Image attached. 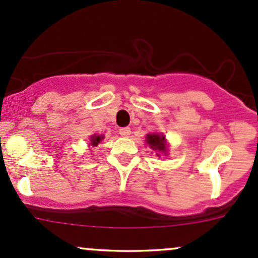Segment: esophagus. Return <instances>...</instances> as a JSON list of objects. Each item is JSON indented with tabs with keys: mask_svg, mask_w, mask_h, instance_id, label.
Segmentation results:
<instances>
[{
	"mask_svg": "<svg viewBox=\"0 0 258 258\" xmlns=\"http://www.w3.org/2000/svg\"><path fill=\"white\" fill-rule=\"evenodd\" d=\"M119 135H121L122 137H128L130 135H131V130L128 128V127H123V128H119Z\"/></svg>",
	"mask_w": 258,
	"mask_h": 258,
	"instance_id": "1",
	"label": "esophagus"
}]
</instances>
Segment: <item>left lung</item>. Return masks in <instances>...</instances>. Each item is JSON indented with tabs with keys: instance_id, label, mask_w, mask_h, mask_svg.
<instances>
[{
	"instance_id": "8db88e82",
	"label": "left lung",
	"mask_w": 258,
	"mask_h": 258,
	"mask_svg": "<svg viewBox=\"0 0 258 258\" xmlns=\"http://www.w3.org/2000/svg\"><path fill=\"white\" fill-rule=\"evenodd\" d=\"M146 141L151 146L152 150H157L160 152H166V146H165V137L160 136V135H147L146 137ZM160 156V155H157Z\"/></svg>"
}]
</instances>
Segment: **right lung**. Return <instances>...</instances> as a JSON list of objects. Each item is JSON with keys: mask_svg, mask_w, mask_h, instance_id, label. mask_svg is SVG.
Listing matches in <instances>:
<instances>
[{"mask_svg": "<svg viewBox=\"0 0 258 258\" xmlns=\"http://www.w3.org/2000/svg\"><path fill=\"white\" fill-rule=\"evenodd\" d=\"M102 139H103V136H96V135H93V136L91 137V145L97 146Z\"/></svg>", "mask_w": 258, "mask_h": 258, "instance_id": "right-lung-1", "label": "right lung"}]
</instances>
